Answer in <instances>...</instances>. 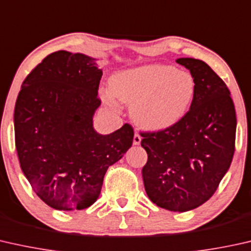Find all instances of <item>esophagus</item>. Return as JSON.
<instances>
[{"label": "esophagus", "instance_id": "34e87169", "mask_svg": "<svg viewBox=\"0 0 251 251\" xmlns=\"http://www.w3.org/2000/svg\"><path fill=\"white\" fill-rule=\"evenodd\" d=\"M140 141H141L140 134L136 132V133H134V136H133V145H139Z\"/></svg>", "mask_w": 251, "mask_h": 251}]
</instances>
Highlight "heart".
<instances>
[{
	"instance_id": "heart-1",
	"label": "heart",
	"mask_w": 251,
	"mask_h": 251,
	"mask_svg": "<svg viewBox=\"0 0 251 251\" xmlns=\"http://www.w3.org/2000/svg\"><path fill=\"white\" fill-rule=\"evenodd\" d=\"M110 90L120 101L131 104L130 113L138 126L163 130L186 115L194 100L195 82L186 71L150 64L114 75ZM111 96L104 92L103 100L112 110H118V101Z\"/></svg>"
}]
</instances>
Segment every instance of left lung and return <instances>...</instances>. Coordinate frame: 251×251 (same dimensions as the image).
Wrapping results in <instances>:
<instances>
[{
	"instance_id": "8db88e82",
	"label": "left lung",
	"mask_w": 251,
	"mask_h": 251,
	"mask_svg": "<svg viewBox=\"0 0 251 251\" xmlns=\"http://www.w3.org/2000/svg\"><path fill=\"white\" fill-rule=\"evenodd\" d=\"M176 62L190 70L194 100L176 125L140 132L141 146L148 155L143 179L154 204L187 212L212 197L230 168L237 117L230 90L208 64L191 57Z\"/></svg>"
}]
</instances>
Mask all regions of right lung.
Instances as JSON below:
<instances>
[{"mask_svg": "<svg viewBox=\"0 0 251 251\" xmlns=\"http://www.w3.org/2000/svg\"><path fill=\"white\" fill-rule=\"evenodd\" d=\"M101 75L95 59L57 50L21 85L14 107L20 168L35 194L54 209L93 205L107 169L132 145L129 123L105 136L93 128Z\"/></svg>", "mask_w": 251, "mask_h": 251, "instance_id": "1", "label": "right lung"}]
</instances>
